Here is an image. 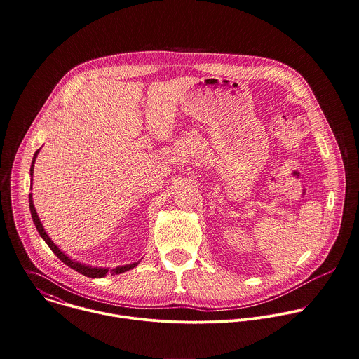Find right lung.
Returning a JSON list of instances; mask_svg holds the SVG:
<instances>
[{
    "mask_svg": "<svg viewBox=\"0 0 359 359\" xmlns=\"http://www.w3.org/2000/svg\"><path fill=\"white\" fill-rule=\"evenodd\" d=\"M40 149H41V148H39V149L34 152V156H33V161H32V166H30V176H33L34 162H36V158H37V154L40 152ZM30 187H32V183H30ZM29 207H30V212H32L33 222H34V224H36V229L39 230V233H40V236L43 237V240L47 243V245L53 250V252H54L65 265H68L69 268H72L76 272H79V273H81V275H84V276H87V278L95 279V278H104V276H107V273L119 275V273H123V272H126V271H130V269H133L135 266L139 265L140 261H139V262H135V264H130V265L118 266V268L109 271L108 268H93V266H88V265H84V264H80V262H77V261H74V259H71L68 255H65V254L55 245V243H54V241L48 237V234L46 233V230H44V227H43V224H41V222H40V219H39V215H37V212H36V208H34V205H33L32 193L29 194Z\"/></svg>",
    "mask_w": 359,
    "mask_h": 359,
    "instance_id": "obj_1",
    "label": "right lung"
}]
</instances>
